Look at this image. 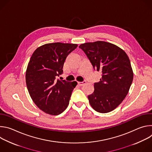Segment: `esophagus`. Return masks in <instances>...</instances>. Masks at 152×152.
<instances>
[{
  "label": "esophagus",
  "instance_id": "obj_1",
  "mask_svg": "<svg viewBox=\"0 0 152 152\" xmlns=\"http://www.w3.org/2000/svg\"><path fill=\"white\" fill-rule=\"evenodd\" d=\"M85 83H86V81H83V82H77V84L79 86H82Z\"/></svg>",
  "mask_w": 152,
  "mask_h": 152
}]
</instances>
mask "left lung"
I'll return each mask as SVG.
<instances>
[{"mask_svg":"<svg viewBox=\"0 0 152 152\" xmlns=\"http://www.w3.org/2000/svg\"><path fill=\"white\" fill-rule=\"evenodd\" d=\"M94 70L102 73L94 91L88 96L90 105L98 113L115 110L127 94L133 81L131 61L126 52L112 43L97 41L79 46Z\"/></svg>","mask_w":152,"mask_h":152,"instance_id":"left-lung-1","label":"left lung"}]
</instances>
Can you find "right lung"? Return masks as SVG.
<instances>
[{
    "label": "right lung",
    "instance_id": "right-lung-1",
    "mask_svg": "<svg viewBox=\"0 0 152 152\" xmlns=\"http://www.w3.org/2000/svg\"><path fill=\"white\" fill-rule=\"evenodd\" d=\"M77 47L70 43H48L38 48L32 55L26 83L31 99L43 112L57 115L67 107L77 83L56 78L63 73L66 58Z\"/></svg>",
    "mask_w": 152,
    "mask_h": 152
}]
</instances>
